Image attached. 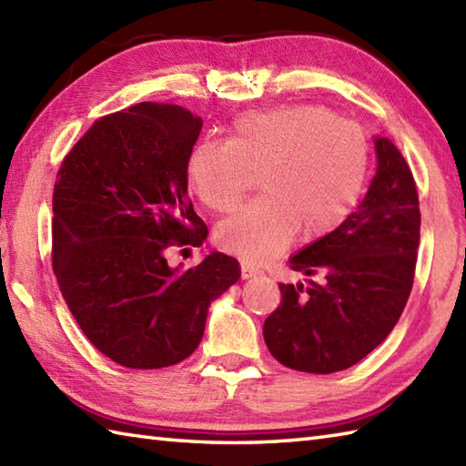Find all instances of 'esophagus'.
<instances>
[{"label":"esophagus","mask_w":466,"mask_h":466,"mask_svg":"<svg viewBox=\"0 0 466 466\" xmlns=\"http://www.w3.org/2000/svg\"><path fill=\"white\" fill-rule=\"evenodd\" d=\"M258 274H260V270L256 268L254 264L242 262V279H246V280H248V279H256V276H258Z\"/></svg>","instance_id":"34e87169"}]
</instances>
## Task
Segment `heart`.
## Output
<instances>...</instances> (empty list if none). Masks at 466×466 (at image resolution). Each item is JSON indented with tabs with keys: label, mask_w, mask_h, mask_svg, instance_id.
<instances>
[{
	"label": "heart",
	"mask_w": 466,
	"mask_h": 466,
	"mask_svg": "<svg viewBox=\"0 0 466 466\" xmlns=\"http://www.w3.org/2000/svg\"><path fill=\"white\" fill-rule=\"evenodd\" d=\"M370 164L369 136L320 106L240 116L226 144L202 140L187 157L198 198L230 212L260 174L262 196L218 226L222 248L264 260L296 232L316 240L336 230L360 202Z\"/></svg>",
	"instance_id": "1"
}]
</instances>
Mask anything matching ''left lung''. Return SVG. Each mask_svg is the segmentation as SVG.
Returning a JSON list of instances; mask_svg holds the SVG:
<instances>
[{
	"instance_id": "obj_1",
	"label": "left lung",
	"mask_w": 466,
	"mask_h": 466,
	"mask_svg": "<svg viewBox=\"0 0 466 466\" xmlns=\"http://www.w3.org/2000/svg\"><path fill=\"white\" fill-rule=\"evenodd\" d=\"M379 167L359 210L290 258L320 282L280 284L282 300L264 322L270 354L289 369L330 374L362 360L407 306L420 240L419 192L389 137H376Z\"/></svg>"
}]
</instances>
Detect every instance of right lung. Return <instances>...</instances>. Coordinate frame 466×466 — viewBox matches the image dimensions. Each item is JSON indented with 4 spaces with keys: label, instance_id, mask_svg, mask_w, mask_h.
I'll use <instances>...</instances> for the list:
<instances>
[{
    "label": "right lung",
    "instance_id": "right-lung-1",
    "mask_svg": "<svg viewBox=\"0 0 466 466\" xmlns=\"http://www.w3.org/2000/svg\"><path fill=\"white\" fill-rule=\"evenodd\" d=\"M202 117L142 102L92 124L54 186V274L97 350L126 369H164L204 336L208 306L240 279L210 252L172 268L166 250L200 246L208 228L187 198V157Z\"/></svg>",
    "mask_w": 466,
    "mask_h": 466
}]
</instances>
